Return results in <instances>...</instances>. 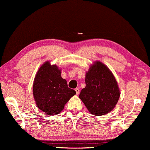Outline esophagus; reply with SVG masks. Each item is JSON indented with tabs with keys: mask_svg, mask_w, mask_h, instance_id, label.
<instances>
[{
	"mask_svg": "<svg viewBox=\"0 0 150 150\" xmlns=\"http://www.w3.org/2000/svg\"><path fill=\"white\" fill-rule=\"evenodd\" d=\"M75 91H76V95H79L80 93V89H79V88H76V89H75Z\"/></svg>",
	"mask_w": 150,
	"mask_h": 150,
	"instance_id": "1",
	"label": "esophagus"
}]
</instances>
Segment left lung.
Wrapping results in <instances>:
<instances>
[{
    "mask_svg": "<svg viewBox=\"0 0 150 150\" xmlns=\"http://www.w3.org/2000/svg\"><path fill=\"white\" fill-rule=\"evenodd\" d=\"M85 83L79 98L90 113L100 116L112 111L120 99V90L109 68L96 61L86 71Z\"/></svg>",
    "mask_w": 150,
    "mask_h": 150,
    "instance_id": "left-lung-1",
    "label": "left lung"
}]
</instances>
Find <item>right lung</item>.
<instances>
[{
	"mask_svg": "<svg viewBox=\"0 0 150 150\" xmlns=\"http://www.w3.org/2000/svg\"><path fill=\"white\" fill-rule=\"evenodd\" d=\"M61 69L51 65L50 61L43 63L35 77L33 93L38 108L48 115H56L62 111L65 104L76 94L67 87L61 77Z\"/></svg>",
	"mask_w": 150,
	"mask_h": 150,
	"instance_id": "obj_1",
	"label": "right lung"
}]
</instances>
